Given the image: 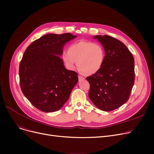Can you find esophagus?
I'll use <instances>...</instances> for the list:
<instances>
[{"mask_svg": "<svg viewBox=\"0 0 154 154\" xmlns=\"http://www.w3.org/2000/svg\"><path fill=\"white\" fill-rule=\"evenodd\" d=\"M85 79V77L81 75H79V81H82V80H84Z\"/></svg>", "mask_w": 154, "mask_h": 154, "instance_id": "1", "label": "esophagus"}]
</instances>
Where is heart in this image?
Wrapping results in <instances>:
<instances>
[{
	"instance_id": "obj_1",
	"label": "heart",
	"mask_w": 154,
	"mask_h": 154,
	"mask_svg": "<svg viewBox=\"0 0 154 154\" xmlns=\"http://www.w3.org/2000/svg\"><path fill=\"white\" fill-rule=\"evenodd\" d=\"M62 58L69 69L74 70L78 64L82 72L93 74L102 66L105 51L99 44L81 40L71 44L69 50H64L62 53Z\"/></svg>"
}]
</instances>
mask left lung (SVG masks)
Listing matches in <instances>:
<instances>
[{
	"label": "left lung",
	"mask_w": 154,
	"mask_h": 154,
	"mask_svg": "<svg viewBox=\"0 0 154 154\" xmlns=\"http://www.w3.org/2000/svg\"><path fill=\"white\" fill-rule=\"evenodd\" d=\"M94 38L103 45L106 55L101 69L86 78L90 84L88 97L99 109L112 111L129 99L135 81L134 59L119 40L107 35Z\"/></svg>",
	"instance_id": "obj_1"
}]
</instances>
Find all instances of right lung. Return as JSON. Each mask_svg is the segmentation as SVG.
I'll return each instance as SVG.
<instances>
[{
  "label": "right lung",
  "instance_id": "right-lung-1",
  "mask_svg": "<svg viewBox=\"0 0 154 154\" xmlns=\"http://www.w3.org/2000/svg\"><path fill=\"white\" fill-rule=\"evenodd\" d=\"M76 35L48 34L27 47L19 65L20 88L39 110L52 112L68 100L78 74L67 70L60 55L64 45Z\"/></svg>",
  "mask_w": 154,
  "mask_h": 154
}]
</instances>
